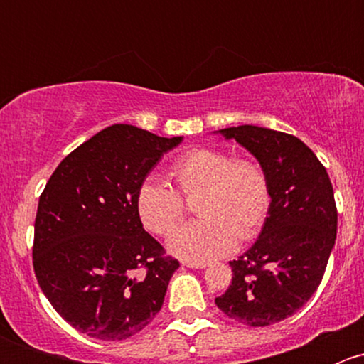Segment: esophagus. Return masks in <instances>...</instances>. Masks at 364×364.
Masks as SVG:
<instances>
[{
	"label": "esophagus",
	"instance_id": "esophagus-1",
	"mask_svg": "<svg viewBox=\"0 0 364 364\" xmlns=\"http://www.w3.org/2000/svg\"><path fill=\"white\" fill-rule=\"evenodd\" d=\"M183 266L192 267V269H203V267H205V264L204 262H188V260H185V262H183Z\"/></svg>",
	"mask_w": 364,
	"mask_h": 364
}]
</instances>
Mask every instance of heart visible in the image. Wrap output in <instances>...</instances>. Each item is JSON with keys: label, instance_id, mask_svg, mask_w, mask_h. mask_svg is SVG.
<instances>
[{"label": "heart", "instance_id": "obj_1", "mask_svg": "<svg viewBox=\"0 0 364 364\" xmlns=\"http://www.w3.org/2000/svg\"><path fill=\"white\" fill-rule=\"evenodd\" d=\"M176 190L146 179L135 196L139 220L149 232L167 236L186 215V200L197 197L200 220L179 227L168 248L188 262L223 255L234 243L253 240L266 222L271 188L266 171L248 156H230L222 149L196 148L168 167Z\"/></svg>", "mask_w": 364, "mask_h": 364}]
</instances>
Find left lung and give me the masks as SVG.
Here are the masks:
<instances>
[{
  "mask_svg": "<svg viewBox=\"0 0 364 364\" xmlns=\"http://www.w3.org/2000/svg\"><path fill=\"white\" fill-rule=\"evenodd\" d=\"M260 161L271 204L259 240L230 262L232 282L215 303L250 328L296 314L321 285L336 240L338 211L328 171L303 141L262 127L225 128Z\"/></svg>",
  "mask_w": 364,
  "mask_h": 364,
  "instance_id": "1",
  "label": "left lung"
}]
</instances>
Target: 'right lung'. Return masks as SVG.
Wrapping results in <instances>:
<instances>
[{
  "label": "right lung",
  "mask_w": 364,
  "mask_h": 364,
  "mask_svg": "<svg viewBox=\"0 0 364 364\" xmlns=\"http://www.w3.org/2000/svg\"><path fill=\"white\" fill-rule=\"evenodd\" d=\"M179 142L112 124L65 156L40 196L35 277L54 310L91 338H130L164 304L179 262L144 230L135 196Z\"/></svg>",
  "instance_id": "obj_1"
}]
</instances>
